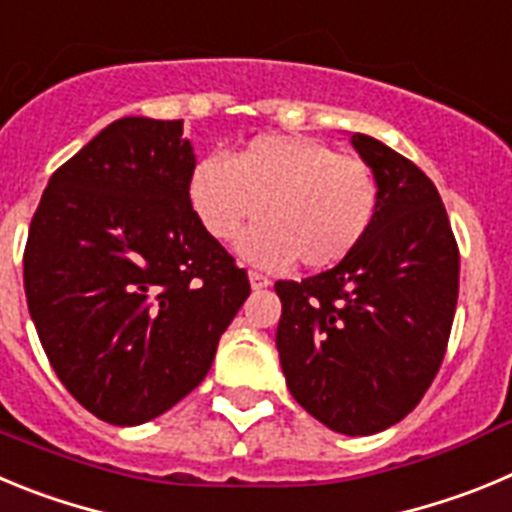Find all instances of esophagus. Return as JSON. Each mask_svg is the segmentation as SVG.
Masks as SVG:
<instances>
[{
	"label": "esophagus",
	"instance_id": "esophagus-1",
	"mask_svg": "<svg viewBox=\"0 0 512 512\" xmlns=\"http://www.w3.org/2000/svg\"><path fill=\"white\" fill-rule=\"evenodd\" d=\"M250 285L255 290L267 288V285H270V278H267V275H262V273H257V270H250Z\"/></svg>",
	"mask_w": 512,
	"mask_h": 512
}]
</instances>
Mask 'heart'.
Returning a JSON list of instances; mask_svg holds the SVG:
<instances>
[{
	"instance_id": "1",
	"label": "heart",
	"mask_w": 512,
	"mask_h": 512,
	"mask_svg": "<svg viewBox=\"0 0 512 512\" xmlns=\"http://www.w3.org/2000/svg\"><path fill=\"white\" fill-rule=\"evenodd\" d=\"M188 204L209 237L232 242L255 265L298 257L321 270L352 255L380 209V181L365 158L306 135H260L232 160L209 155L188 176Z\"/></svg>"
}]
</instances>
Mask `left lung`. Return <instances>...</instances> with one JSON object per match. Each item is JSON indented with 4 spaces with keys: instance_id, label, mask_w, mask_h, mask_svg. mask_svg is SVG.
Listing matches in <instances>:
<instances>
[{
    "instance_id": "8db88e82",
    "label": "left lung",
    "mask_w": 512,
    "mask_h": 512,
    "mask_svg": "<svg viewBox=\"0 0 512 512\" xmlns=\"http://www.w3.org/2000/svg\"><path fill=\"white\" fill-rule=\"evenodd\" d=\"M352 145L380 181L362 245L306 280H278V344L290 395L336 434L403 421L431 388L459 296V247L418 165L367 135Z\"/></svg>"
}]
</instances>
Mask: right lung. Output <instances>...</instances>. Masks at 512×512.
Instances as JSON below:
<instances>
[{"mask_svg":"<svg viewBox=\"0 0 512 512\" xmlns=\"http://www.w3.org/2000/svg\"><path fill=\"white\" fill-rule=\"evenodd\" d=\"M183 119L124 117L50 176L27 234L25 296L68 393L137 426L206 377L250 296L188 204Z\"/></svg>","mask_w":512,"mask_h":512,"instance_id":"right-lung-1","label":"right lung"}]
</instances>
